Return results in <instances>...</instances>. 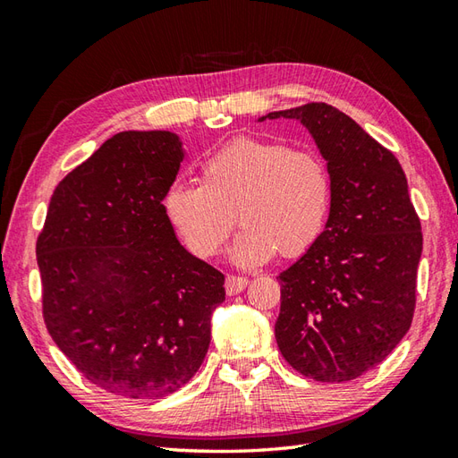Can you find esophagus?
Here are the masks:
<instances>
[{
    "instance_id": "esophagus-1",
    "label": "esophagus",
    "mask_w": 458,
    "mask_h": 458,
    "mask_svg": "<svg viewBox=\"0 0 458 458\" xmlns=\"http://www.w3.org/2000/svg\"><path fill=\"white\" fill-rule=\"evenodd\" d=\"M248 287V279L240 276H228L226 277V293L228 295H238Z\"/></svg>"
}]
</instances>
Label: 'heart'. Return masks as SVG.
<instances>
[{
    "label": "heart",
    "instance_id": "obj_1",
    "mask_svg": "<svg viewBox=\"0 0 458 458\" xmlns=\"http://www.w3.org/2000/svg\"><path fill=\"white\" fill-rule=\"evenodd\" d=\"M333 179L325 159L285 143L242 138L208 155L200 184L174 182L163 197L171 228L192 256H216L236 222L230 250L240 266L299 258L327 228Z\"/></svg>",
    "mask_w": 458,
    "mask_h": 458
}]
</instances>
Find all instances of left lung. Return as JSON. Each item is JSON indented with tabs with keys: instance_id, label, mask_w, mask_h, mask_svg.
<instances>
[{
	"instance_id": "8db88e82",
	"label": "left lung",
	"mask_w": 458,
	"mask_h": 458,
	"mask_svg": "<svg viewBox=\"0 0 458 458\" xmlns=\"http://www.w3.org/2000/svg\"><path fill=\"white\" fill-rule=\"evenodd\" d=\"M310 133L333 179L317 244L279 274L276 340L297 372L350 382L390 356L411 327L421 222L400 161L335 106L269 112Z\"/></svg>"
}]
</instances>
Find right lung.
Masks as SVG:
<instances>
[{
	"label": "right lung",
	"mask_w": 458,
	"mask_h": 458,
	"mask_svg": "<svg viewBox=\"0 0 458 458\" xmlns=\"http://www.w3.org/2000/svg\"><path fill=\"white\" fill-rule=\"evenodd\" d=\"M173 131H120L58 182L37 240L48 335L102 390L159 400L197 374L224 276L181 246L163 197Z\"/></svg>",
	"instance_id": "1"
}]
</instances>
